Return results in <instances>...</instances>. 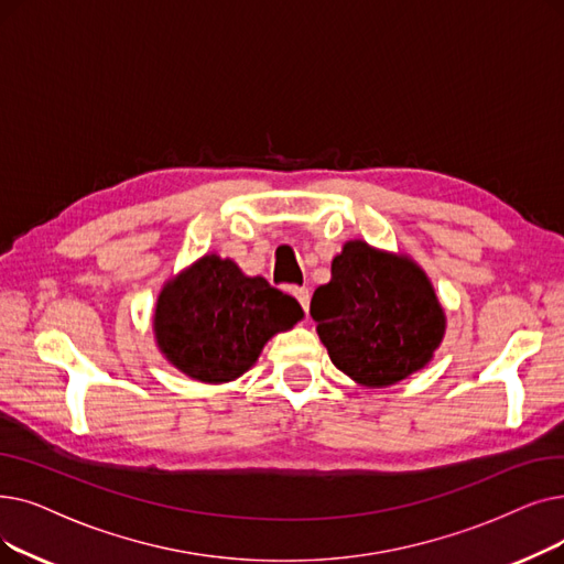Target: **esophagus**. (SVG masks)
Instances as JSON below:
<instances>
[{
    "label": "esophagus",
    "mask_w": 564,
    "mask_h": 564,
    "mask_svg": "<svg viewBox=\"0 0 564 564\" xmlns=\"http://www.w3.org/2000/svg\"><path fill=\"white\" fill-rule=\"evenodd\" d=\"M292 295H295V300L300 302V306H302L304 313H306V311H308V302H311L308 288H292Z\"/></svg>",
    "instance_id": "obj_1"
}]
</instances>
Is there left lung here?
I'll use <instances>...</instances> for the list:
<instances>
[{
  "label": "left lung",
  "instance_id": "8db88e82",
  "mask_svg": "<svg viewBox=\"0 0 564 564\" xmlns=\"http://www.w3.org/2000/svg\"><path fill=\"white\" fill-rule=\"evenodd\" d=\"M311 317L336 369L366 387L424 369L445 334L422 269L364 241H348L334 258L332 281L313 292Z\"/></svg>",
  "mask_w": 564,
  "mask_h": 564
}]
</instances>
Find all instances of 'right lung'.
<instances>
[{"label":"right lung","instance_id":"add662e5","mask_svg":"<svg viewBox=\"0 0 564 564\" xmlns=\"http://www.w3.org/2000/svg\"><path fill=\"white\" fill-rule=\"evenodd\" d=\"M295 297L232 260L205 256L159 295L154 329L161 352L200 382L249 371L264 343L302 321Z\"/></svg>","mask_w":564,"mask_h":564}]
</instances>
